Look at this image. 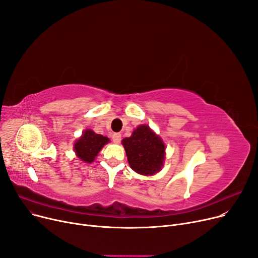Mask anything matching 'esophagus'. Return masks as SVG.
Here are the masks:
<instances>
[{
	"label": "esophagus",
	"instance_id": "1",
	"mask_svg": "<svg viewBox=\"0 0 258 258\" xmlns=\"http://www.w3.org/2000/svg\"><path fill=\"white\" fill-rule=\"evenodd\" d=\"M112 139H113V142H114V143L118 144V143H120V141H121V135L118 134V133H117V134H114Z\"/></svg>",
	"mask_w": 258,
	"mask_h": 258
}]
</instances>
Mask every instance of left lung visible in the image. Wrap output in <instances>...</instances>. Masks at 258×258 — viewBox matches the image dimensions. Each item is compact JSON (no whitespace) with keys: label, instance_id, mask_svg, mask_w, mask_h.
I'll use <instances>...</instances> for the list:
<instances>
[{"label":"left lung","instance_id":"8db88e82","mask_svg":"<svg viewBox=\"0 0 258 258\" xmlns=\"http://www.w3.org/2000/svg\"><path fill=\"white\" fill-rule=\"evenodd\" d=\"M131 168L143 175L159 172L165 160V144L148 125H139L122 140Z\"/></svg>","mask_w":258,"mask_h":258}]
</instances>
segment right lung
I'll return each mask as SVG.
<instances>
[{
	"label": "right lung",
	"instance_id": "right-lung-1",
	"mask_svg": "<svg viewBox=\"0 0 258 258\" xmlns=\"http://www.w3.org/2000/svg\"><path fill=\"white\" fill-rule=\"evenodd\" d=\"M110 141L107 137L96 134L91 130H86L74 144L76 156L86 163H92L101 148Z\"/></svg>",
	"mask_w": 258,
	"mask_h": 258
}]
</instances>
